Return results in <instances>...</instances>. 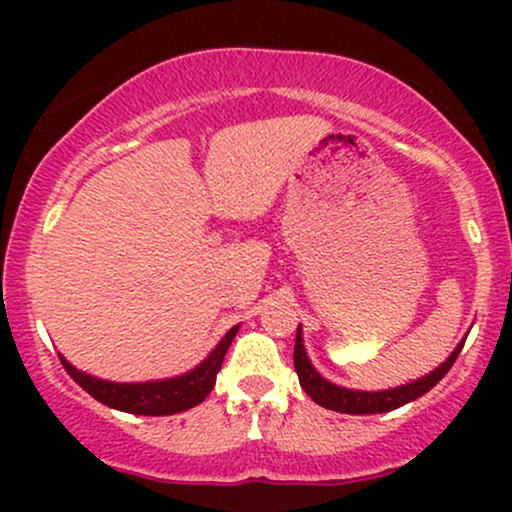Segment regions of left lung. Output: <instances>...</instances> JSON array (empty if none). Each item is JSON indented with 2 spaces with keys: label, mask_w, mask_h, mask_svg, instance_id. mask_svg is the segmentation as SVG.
<instances>
[{
  "label": "left lung",
  "mask_w": 512,
  "mask_h": 512,
  "mask_svg": "<svg viewBox=\"0 0 512 512\" xmlns=\"http://www.w3.org/2000/svg\"><path fill=\"white\" fill-rule=\"evenodd\" d=\"M464 342H460L455 351H452L448 361L443 366H438L433 373L424 375L421 380H414V383L395 387V390H383V392H358V390H346V387L332 385L322 378L317 370L310 366L308 356H305L303 349V337L301 327L296 332V346H293V368H296L298 380H301V387L308 392L313 402L320 404V407L342 411V414H383V411H392L397 407H404V404L411 402V399H419L426 395L431 387H436L443 375L448 373L455 363V358L460 356Z\"/></svg>",
  "instance_id": "1"
}]
</instances>
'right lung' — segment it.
Returning a JSON list of instances; mask_svg holds the SVG:
<instances>
[{
  "label": "right lung",
  "mask_w": 512,
  "mask_h": 512,
  "mask_svg": "<svg viewBox=\"0 0 512 512\" xmlns=\"http://www.w3.org/2000/svg\"><path fill=\"white\" fill-rule=\"evenodd\" d=\"M238 327H231L226 337L221 339L219 346L207 356V361L199 363L195 370L180 375V378L158 380V383H108V380L91 378V375L76 370L72 363H67L60 356L64 370L74 378L76 385H81L93 399L108 407L129 411V414H144V416H168L180 414V411L197 407L204 402L211 390H214L216 373L221 370L223 356H226L228 346L236 337Z\"/></svg>",
  "instance_id": "right-lung-1"
}]
</instances>
